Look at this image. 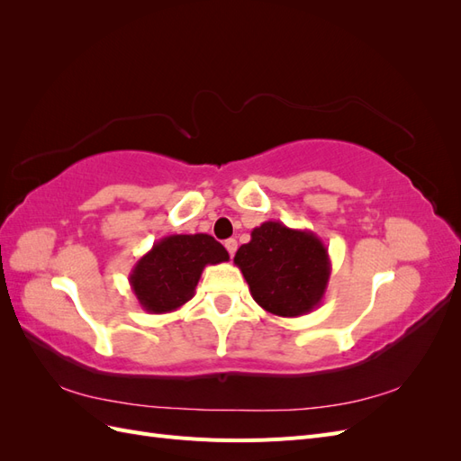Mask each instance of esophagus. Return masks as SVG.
<instances>
[{
	"instance_id": "obj_1",
	"label": "esophagus",
	"mask_w": 461,
	"mask_h": 461,
	"mask_svg": "<svg viewBox=\"0 0 461 461\" xmlns=\"http://www.w3.org/2000/svg\"><path fill=\"white\" fill-rule=\"evenodd\" d=\"M225 248H227V252H229L230 258H232L234 252H236V248H239V242H236L234 239H229V240H225Z\"/></svg>"
}]
</instances>
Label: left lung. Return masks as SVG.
<instances>
[{
  "instance_id": "obj_1",
  "label": "left lung",
  "mask_w": 461,
  "mask_h": 461,
  "mask_svg": "<svg viewBox=\"0 0 461 461\" xmlns=\"http://www.w3.org/2000/svg\"><path fill=\"white\" fill-rule=\"evenodd\" d=\"M234 263L246 278L249 294L261 308L278 317L313 312L325 296L330 259L323 240L312 230L288 229L265 221L242 244Z\"/></svg>"
}]
</instances>
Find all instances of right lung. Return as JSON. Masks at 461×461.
Returning <instances> with one entry per match:
<instances>
[{"label":"right lung","mask_w":461,"mask_h":461,"mask_svg":"<svg viewBox=\"0 0 461 461\" xmlns=\"http://www.w3.org/2000/svg\"><path fill=\"white\" fill-rule=\"evenodd\" d=\"M229 261V252L213 236L171 234L136 261L129 283L148 313H171L194 296L207 265Z\"/></svg>","instance_id":"add662e5"}]
</instances>
